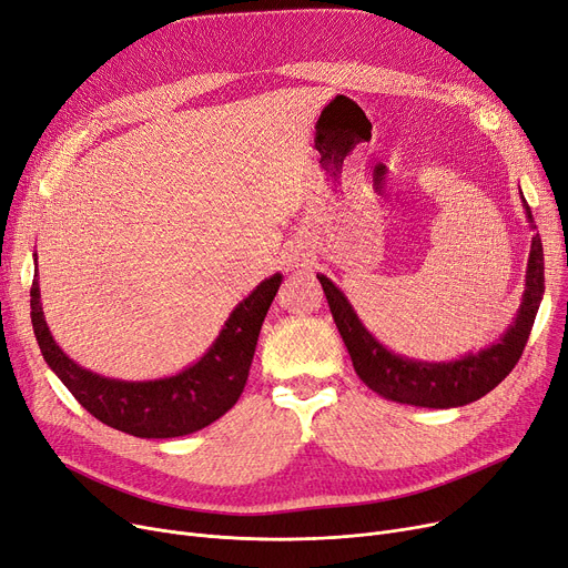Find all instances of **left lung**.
I'll list each match as a JSON object with an SVG mask.
<instances>
[{"label": "left lung", "instance_id": "left-lung-1", "mask_svg": "<svg viewBox=\"0 0 568 568\" xmlns=\"http://www.w3.org/2000/svg\"><path fill=\"white\" fill-rule=\"evenodd\" d=\"M520 200L531 230H536L531 209L525 202L523 192ZM317 281L325 290L334 323L345 348L351 353L355 372L368 387L378 392L381 397L397 404L423 408H457L485 397L487 392L495 389L513 372V366L520 359L529 332L534 327L540 300H544L546 292L544 245H540L538 234L531 236L525 292L513 325L499 336L497 343L480 348L478 353H466L464 357L453 362L408 359L387 351L362 325L359 315L355 313L348 297L341 292V287H336L323 274H317Z\"/></svg>", "mask_w": 568, "mask_h": 568}]
</instances>
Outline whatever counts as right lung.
<instances>
[{"instance_id":"add662e5","label":"right lung","mask_w":568,"mask_h":568,"mask_svg":"<svg viewBox=\"0 0 568 568\" xmlns=\"http://www.w3.org/2000/svg\"><path fill=\"white\" fill-rule=\"evenodd\" d=\"M281 283V274L264 278L236 304L225 327L200 359L176 376L155 381L106 378L62 353L45 325L37 274L30 290V315L45 364L90 415L139 438H174L209 427L239 402L248 381L262 323Z\"/></svg>"}]
</instances>
